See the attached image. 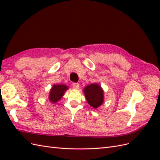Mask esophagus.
Wrapping results in <instances>:
<instances>
[{
    "mask_svg": "<svg viewBox=\"0 0 160 160\" xmlns=\"http://www.w3.org/2000/svg\"><path fill=\"white\" fill-rule=\"evenodd\" d=\"M79 87H80V85H79V84H78V83H73V89H79Z\"/></svg>",
    "mask_w": 160,
    "mask_h": 160,
    "instance_id": "34e87169",
    "label": "esophagus"
}]
</instances>
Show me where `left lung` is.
Returning <instances> with one entry per match:
<instances>
[{"label": "left lung", "instance_id": "left-lung-1", "mask_svg": "<svg viewBox=\"0 0 160 160\" xmlns=\"http://www.w3.org/2000/svg\"><path fill=\"white\" fill-rule=\"evenodd\" d=\"M84 93L88 104L93 108H97L103 103L104 92L99 84H89L84 87Z\"/></svg>", "mask_w": 160, "mask_h": 160}]
</instances>
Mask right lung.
I'll return each mask as SVG.
<instances>
[{"label": "right lung", "mask_w": 160, "mask_h": 160, "mask_svg": "<svg viewBox=\"0 0 160 160\" xmlns=\"http://www.w3.org/2000/svg\"><path fill=\"white\" fill-rule=\"evenodd\" d=\"M68 89V87L64 84H55L50 90L49 99L52 103H56L60 100L64 92Z\"/></svg>", "instance_id": "right-lung-1"}]
</instances>
